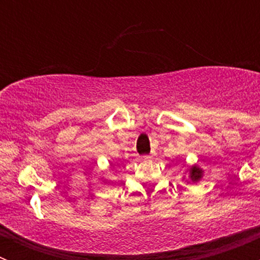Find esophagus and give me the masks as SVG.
Returning <instances> with one entry per match:
<instances>
[{
	"instance_id": "34e87169",
	"label": "esophagus",
	"mask_w": 260,
	"mask_h": 260,
	"mask_svg": "<svg viewBox=\"0 0 260 260\" xmlns=\"http://www.w3.org/2000/svg\"><path fill=\"white\" fill-rule=\"evenodd\" d=\"M152 156H153V155H150V156H148V157H152Z\"/></svg>"
}]
</instances>
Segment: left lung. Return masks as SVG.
I'll use <instances>...</instances> for the list:
<instances>
[{
	"mask_svg": "<svg viewBox=\"0 0 260 260\" xmlns=\"http://www.w3.org/2000/svg\"><path fill=\"white\" fill-rule=\"evenodd\" d=\"M187 171H189V180L191 181V182L197 183L202 180V177H203V169H202L201 167L194 164L191 165V167H189Z\"/></svg>",
	"mask_w": 260,
	"mask_h": 260,
	"instance_id": "left-lung-1",
	"label": "left lung"
}]
</instances>
